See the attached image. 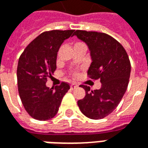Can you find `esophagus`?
Here are the masks:
<instances>
[{"instance_id":"obj_1","label":"esophagus","mask_w":148,"mask_h":148,"mask_svg":"<svg viewBox=\"0 0 148 148\" xmlns=\"http://www.w3.org/2000/svg\"><path fill=\"white\" fill-rule=\"evenodd\" d=\"M77 86H77V84L72 83L71 85V90H75L76 88H77Z\"/></svg>"}]
</instances>
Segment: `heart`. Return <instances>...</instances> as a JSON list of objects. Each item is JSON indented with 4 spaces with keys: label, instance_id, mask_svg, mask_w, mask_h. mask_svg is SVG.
Returning <instances> with one entry per match:
<instances>
[{
    "label": "heart",
    "instance_id": "obj_1",
    "mask_svg": "<svg viewBox=\"0 0 148 148\" xmlns=\"http://www.w3.org/2000/svg\"><path fill=\"white\" fill-rule=\"evenodd\" d=\"M79 43H82V42H77L75 44H79ZM73 75H74V76H76V75H77V73H76V72H74V73H73Z\"/></svg>",
    "mask_w": 148,
    "mask_h": 148
}]
</instances>
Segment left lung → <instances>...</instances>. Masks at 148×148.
I'll list each match as a JSON object with an SVG mask.
<instances>
[{"label":"left lung","instance_id":"left-lung-1","mask_svg":"<svg viewBox=\"0 0 148 148\" xmlns=\"http://www.w3.org/2000/svg\"><path fill=\"white\" fill-rule=\"evenodd\" d=\"M74 35L90 49L92 63L88 76L101 82V89L95 90L81 85L86 96L77 101V106L88 118L102 119L113 112L125 93L130 77V60L124 47L108 34L76 30Z\"/></svg>","mask_w":148,"mask_h":148}]
</instances>
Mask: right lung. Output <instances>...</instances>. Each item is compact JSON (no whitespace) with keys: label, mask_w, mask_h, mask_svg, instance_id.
Instances as JSON below:
<instances>
[{"label":"right lung","mask_w":148,"mask_h":148,"mask_svg":"<svg viewBox=\"0 0 148 148\" xmlns=\"http://www.w3.org/2000/svg\"><path fill=\"white\" fill-rule=\"evenodd\" d=\"M74 30L44 32L24 49L17 66V85L22 104L31 116L47 121L58 111L62 97L70 90L69 84L48 88L47 78L56 70L57 54L62 43L74 36Z\"/></svg>","instance_id":"right-lung-1"}]
</instances>
